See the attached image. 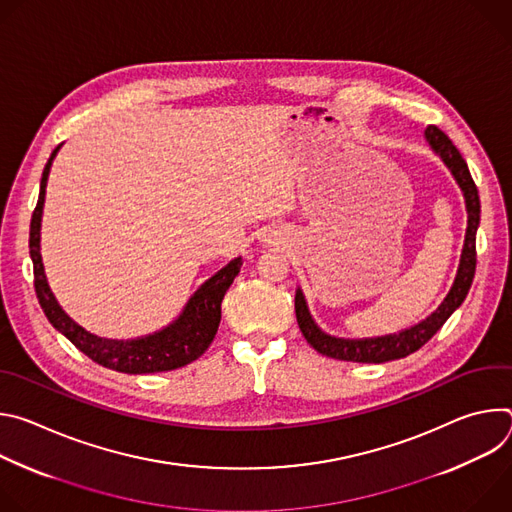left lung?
<instances>
[{"label":"left lung","instance_id":"left-lung-1","mask_svg":"<svg viewBox=\"0 0 512 512\" xmlns=\"http://www.w3.org/2000/svg\"><path fill=\"white\" fill-rule=\"evenodd\" d=\"M425 139L431 145V150L440 156L442 162L450 168L454 180L458 182V186L464 194V202H466V210H468L466 239H464L462 257H460L454 285L448 291L444 302L437 306V310L431 312L419 324L405 328L397 334H387V336H377V338H356V340L336 338V336L322 332L308 310L302 289L298 287L296 318H298L300 330L306 336V340L310 342V346H314L324 356H330L336 360H350V362H387V360L405 358L411 352L419 350L437 330H440L468 296L472 279H474V271H476V231L480 225L478 188L470 176L466 160L462 158V154L458 152L452 139L442 129H437L435 125H427Z\"/></svg>","mask_w":512,"mask_h":512}]
</instances>
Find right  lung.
<instances>
[{
	"instance_id": "obj_1",
	"label": "right lung",
	"mask_w": 512,
	"mask_h": 512,
	"mask_svg": "<svg viewBox=\"0 0 512 512\" xmlns=\"http://www.w3.org/2000/svg\"><path fill=\"white\" fill-rule=\"evenodd\" d=\"M58 148L52 152L50 160L44 166L42 180H40V194L38 204L32 214L30 223V257L34 263V287L38 302L48 318V322L62 332L72 344L81 352H85L91 360L103 367L127 375H148V373H162L174 371L184 367V364L196 360L204 354V350L214 340V334L221 324V304L231 287L233 279L239 275L243 259L237 257L221 271L214 273L208 281H204L194 296L188 300L182 314L160 332L150 336H141L135 340H109L99 338L79 326L75 320L68 318L60 304L56 302L54 294L50 291L44 263L40 255V227H42V210H44V196H46V182L50 174L52 160Z\"/></svg>"
}]
</instances>
